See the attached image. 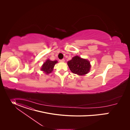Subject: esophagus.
Here are the masks:
<instances>
[{
	"mask_svg": "<svg viewBox=\"0 0 130 130\" xmlns=\"http://www.w3.org/2000/svg\"><path fill=\"white\" fill-rule=\"evenodd\" d=\"M60 62H64V59H60L59 60Z\"/></svg>",
	"mask_w": 130,
	"mask_h": 130,
	"instance_id": "34e87169",
	"label": "esophagus"
}]
</instances>
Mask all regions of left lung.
<instances>
[{
  "label": "left lung",
  "instance_id": "8db88e82",
  "mask_svg": "<svg viewBox=\"0 0 130 130\" xmlns=\"http://www.w3.org/2000/svg\"><path fill=\"white\" fill-rule=\"evenodd\" d=\"M68 64L72 72L79 75L88 74L91 68L89 61L78 56L74 57L68 62Z\"/></svg>",
  "mask_w": 130,
  "mask_h": 130
}]
</instances>
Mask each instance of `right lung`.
<instances>
[{"mask_svg": "<svg viewBox=\"0 0 130 130\" xmlns=\"http://www.w3.org/2000/svg\"><path fill=\"white\" fill-rule=\"evenodd\" d=\"M57 61H52L50 59H47L42 65L41 70L44 72L46 74L51 73L53 71V68Z\"/></svg>", "mask_w": 130, "mask_h": 130, "instance_id": "1", "label": "right lung"}]
</instances>
